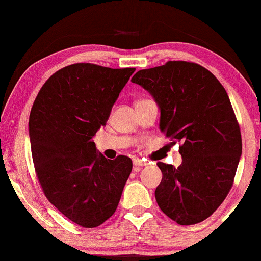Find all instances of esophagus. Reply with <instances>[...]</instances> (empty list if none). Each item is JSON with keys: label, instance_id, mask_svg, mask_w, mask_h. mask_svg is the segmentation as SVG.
Listing matches in <instances>:
<instances>
[{"label": "esophagus", "instance_id": "1", "mask_svg": "<svg viewBox=\"0 0 261 261\" xmlns=\"http://www.w3.org/2000/svg\"><path fill=\"white\" fill-rule=\"evenodd\" d=\"M133 165H134V168L138 169V168H139V167L145 166L146 162H145V161L140 160V159H136V160H133Z\"/></svg>", "mask_w": 261, "mask_h": 261}]
</instances>
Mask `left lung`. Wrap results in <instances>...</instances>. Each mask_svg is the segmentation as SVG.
<instances>
[{
	"instance_id": "obj_1",
	"label": "left lung",
	"mask_w": 261,
	"mask_h": 261,
	"mask_svg": "<svg viewBox=\"0 0 261 261\" xmlns=\"http://www.w3.org/2000/svg\"><path fill=\"white\" fill-rule=\"evenodd\" d=\"M161 109L160 128L179 143L178 168L159 162L162 181L155 197L161 211L179 225L211 217L233 185L241 153L240 124L229 95L205 67L173 60L139 70L132 77Z\"/></svg>"
}]
</instances>
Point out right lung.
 <instances>
[{"mask_svg":"<svg viewBox=\"0 0 261 261\" xmlns=\"http://www.w3.org/2000/svg\"><path fill=\"white\" fill-rule=\"evenodd\" d=\"M134 71L67 65L44 82L32 105L29 133L38 182L48 201L79 226L96 227L115 213L132 172L129 157L105 159L93 138Z\"/></svg>","mask_w":261,"mask_h":261,"instance_id":"obj_1","label":"right lung"}]
</instances>
